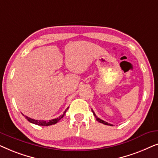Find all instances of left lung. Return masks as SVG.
Segmentation results:
<instances>
[{
    "label": "left lung",
    "instance_id": "obj_1",
    "mask_svg": "<svg viewBox=\"0 0 158 158\" xmlns=\"http://www.w3.org/2000/svg\"><path fill=\"white\" fill-rule=\"evenodd\" d=\"M92 112H93V113H94V115L95 116H96V120L98 121V122H100V123H102V124H106V125H109V126H113V125H112V124H109V123L106 122H104V121H103V120L101 119V118H99L97 117L96 115V114H95L94 111H93V110H92Z\"/></svg>",
    "mask_w": 158,
    "mask_h": 158
}]
</instances>
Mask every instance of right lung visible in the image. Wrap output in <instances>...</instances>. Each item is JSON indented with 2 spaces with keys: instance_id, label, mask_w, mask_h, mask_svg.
Instances as JSON below:
<instances>
[{
  "instance_id": "right-lung-1",
  "label": "right lung",
  "mask_w": 158,
  "mask_h": 158,
  "mask_svg": "<svg viewBox=\"0 0 158 158\" xmlns=\"http://www.w3.org/2000/svg\"><path fill=\"white\" fill-rule=\"evenodd\" d=\"M68 108L63 113V114L61 116H60L58 118H53V119H51L49 121H44V120H35V119H33V118H29L27 116H24L23 114V116H25V118H27V119L29 121V122L32 123V124H36V125H39V126H49V125H52V124H57V123L59 122V121L62 118H63V116L64 115V114L66 113V111H68Z\"/></svg>"
}]
</instances>
